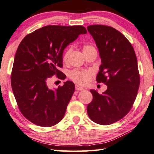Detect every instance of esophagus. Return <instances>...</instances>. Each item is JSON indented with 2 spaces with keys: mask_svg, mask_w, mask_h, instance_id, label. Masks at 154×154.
<instances>
[{
  "mask_svg": "<svg viewBox=\"0 0 154 154\" xmlns=\"http://www.w3.org/2000/svg\"><path fill=\"white\" fill-rule=\"evenodd\" d=\"M76 91H82V90H84V88L79 85H76Z\"/></svg>",
  "mask_w": 154,
  "mask_h": 154,
  "instance_id": "34e87169",
  "label": "esophagus"
}]
</instances>
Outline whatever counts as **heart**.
<instances>
[{
	"instance_id": "heart-1",
	"label": "heart",
	"mask_w": 154,
	"mask_h": 154,
	"mask_svg": "<svg viewBox=\"0 0 154 154\" xmlns=\"http://www.w3.org/2000/svg\"><path fill=\"white\" fill-rule=\"evenodd\" d=\"M72 51V48L66 49L63 54L62 60L63 62H67L69 55ZM96 51L94 47L91 44H85L82 46V51L84 54H87L90 52ZM94 75V72L92 69H74L69 72V78L77 84L81 85H86L88 84Z\"/></svg>"
}]
</instances>
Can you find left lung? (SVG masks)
Here are the masks:
<instances>
[{
    "label": "left lung",
    "instance_id": "8db88e82",
    "mask_svg": "<svg viewBox=\"0 0 154 154\" xmlns=\"http://www.w3.org/2000/svg\"><path fill=\"white\" fill-rule=\"evenodd\" d=\"M101 58L97 76L107 90L102 94L91 90L93 96L87 112L94 123L108 125L119 121L129 112L137 97L140 83L134 49L123 35L109 26H88Z\"/></svg>",
    "mask_w": 154,
    "mask_h": 154
}]
</instances>
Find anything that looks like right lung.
Segmentation results:
<instances>
[{"instance_id":"obj_1","label":"right lung","mask_w":154,"mask_h":154,"mask_svg":"<svg viewBox=\"0 0 154 154\" xmlns=\"http://www.w3.org/2000/svg\"><path fill=\"white\" fill-rule=\"evenodd\" d=\"M81 25H48L26 35L16 52L11 86L23 115L37 125L54 126L62 119L75 90L71 81L51 90L48 80L54 75L65 79L62 68L64 49L80 34Z\"/></svg>"}]
</instances>
